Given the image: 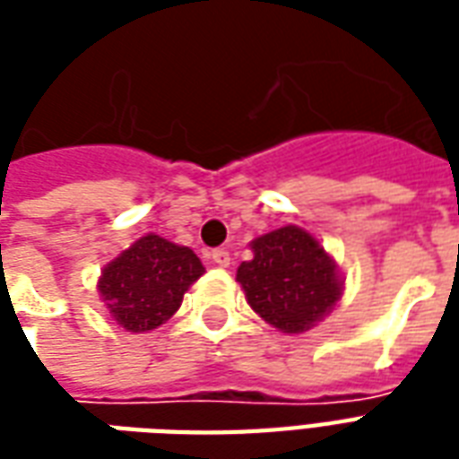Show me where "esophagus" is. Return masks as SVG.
<instances>
[{
    "label": "esophagus",
    "mask_w": 459,
    "mask_h": 459,
    "mask_svg": "<svg viewBox=\"0 0 459 459\" xmlns=\"http://www.w3.org/2000/svg\"><path fill=\"white\" fill-rule=\"evenodd\" d=\"M211 260H213V263H216L219 268H229V265H230V253H229V250H223V248L213 250V253H211Z\"/></svg>",
    "instance_id": "34e87169"
}]
</instances>
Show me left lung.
Returning a JSON list of instances; mask_svg holds the SVG:
<instances>
[{
	"label": "left lung",
	"mask_w": 459,
	"mask_h": 459,
	"mask_svg": "<svg viewBox=\"0 0 459 459\" xmlns=\"http://www.w3.org/2000/svg\"><path fill=\"white\" fill-rule=\"evenodd\" d=\"M253 260L236 280L248 305L285 334H302L327 317L342 298L344 280L319 240L298 226L270 230L250 243Z\"/></svg>",
	"instance_id": "1"
}]
</instances>
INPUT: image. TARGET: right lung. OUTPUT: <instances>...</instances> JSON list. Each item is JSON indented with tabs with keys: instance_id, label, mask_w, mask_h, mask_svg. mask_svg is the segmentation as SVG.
I'll list each match as a JSON object with an SVG mask.
<instances>
[{
	"instance_id": "obj_1",
	"label": "right lung",
	"mask_w": 459,
	"mask_h": 459,
	"mask_svg": "<svg viewBox=\"0 0 459 459\" xmlns=\"http://www.w3.org/2000/svg\"><path fill=\"white\" fill-rule=\"evenodd\" d=\"M201 275L194 250L147 233L105 265L98 292L115 322L140 334L164 325Z\"/></svg>"
}]
</instances>
